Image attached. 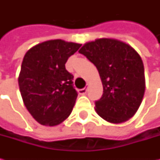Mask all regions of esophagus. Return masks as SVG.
Masks as SVG:
<instances>
[{
    "label": "esophagus",
    "instance_id": "esophagus-1",
    "mask_svg": "<svg viewBox=\"0 0 160 160\" xmlns=\"http://www.w3.org/2000/svg\"><path fill=\"white\" fill-rule=\"evenodd\" d=\"M78 92H79V94L83 95V94H85L87 92V88H83V89L78 90Z\"/></svg>",
    "mask_w": 160,
    "mask_h": 160
}]
</instances>
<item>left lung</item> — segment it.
Segmentation results:
<instances>
[{
    "mask_svg": "<svg viewBox=\"0 0 160 160\" xmlns=\"http://www.w3.org/2000/svg\"><path fill=\"white\" fill-rule=\"evenodd\" d=\"M79 52L95 65L102 79L103 93L95 102L98 115L114 124L131 118L144 95V67L140 55L130 45L109 38L87 42Z\"/></svg>",
    "mask_w": 160,
    "mask_h": 160,
    "instance_id": "8db88e82",
    "label": "left lung"
}]
</instances>
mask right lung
Returning <instances> with one entry per match:
<instances>
[{
    "instance_id": "right-lung-1",
    "label": "right lung",
    "mask_w": 160,
    "mask_h": 160,
    "mask_svg": "<svg viewBox=\"0 0 160 160\" xmlns=\"http://www.w3.org/2000/svg\"><path fill=\"white\" fill-rule=\"evenodd\" d=\"M81 45L60 39L46 41L31 48L23 58L20 93L29 113L41 125L57 126L72 112L77 92L65 64Z\"/></svg>"
}]
</instances>
